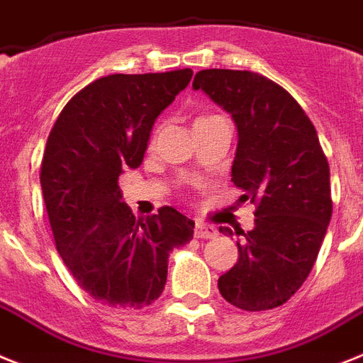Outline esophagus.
I'll return each instance as SVG.
<instances>
[{
  "label": "esophagus",
  "instance_id": "obj_1",
  "mask_svg": "<svg viewBox=\"0 0 363 363\" xmlns=\"http://www.w3.org/2000/svg\"><path fill=\"white\" fill-rule=\"evenodd\" d=\"M218 235V229L215 225L203 224V222H196L194 225V237L198 238H215Z\"/></svg>",
  "mask_w": 363,
  "mask_h": 363
}]
</instances>
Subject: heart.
Segmentation results:
<instances>
[{
  "label": "heart",
  "mask_w": 363,
  "mask_h": 363,
  "mask_svg": "<svg viewBox=\"0 0 363 363\" xmlns=\"http://www.w3.org/2000/svg\"><path fill=\"white\" fill-rule=\"evenodd\" d=\"M220 116H200L196 121H194V125H200V123H207V121H213V119H218Z\"/></svg>",
  "instance_id": "1"
}]
</instances>
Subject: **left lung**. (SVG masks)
Listing matches in <instances>:
<instances>
[{
    "mask_svg": "<svg viewBox=\"0 0 363 363\" xmlns=\"http://www.w3.org/2000/svg\"><path fill=\"white\" fill-rule=\"evenodd\" d=\"M194 89L228 111L238 134L231 182L255 203V228L218 279L225 301L257 312L286 303L320 253L330 215V172L314 125L284 88L252 71H198ZM231 233L229 228H220Z\"/></svg>",
    "mask_w": 363,
    "mask_h": 363,
    "instance_id": "left-lung-1",
    "label": "left lung"
}]
</instances>
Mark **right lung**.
<instances>
[{"label":"right lung","mask_w":363,"mask_h":363,"mask_svg":"<svg viewBox=\"0 0 363 363\" xmlns=\"http://www.w3.org/2000/svg\"><path fill=\"white\" fill-rule=\"evenodd\" d=\"M193 71L108 75L80 89L58 116L43 152V202L67 270L93 299L143 308L161 296L169 255L194 222L172 207L135 220L117 179L143 163L152 126Z\"/></svg>","instance_id":"obj_1"}]
</instances>
